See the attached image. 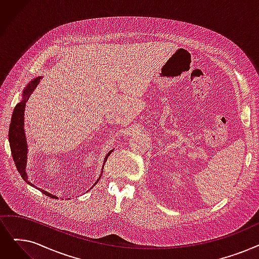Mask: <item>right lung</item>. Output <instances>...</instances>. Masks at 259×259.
<instances>
[{
    "label": "right lung",
    "instance_id": "1",
    "mask_svg": "<svg viewBox=\"0 0 259 259\" xmlns=\"http://www.w3.org/2000/svg\"><path fill=\"white\" fill-rule=\"evenodd\" d=\"M40 79H41V76L37 77L36 79L32 80L27 85V88L24 90L23 99H22V102H20L16 106V108L14 110V114H13V117H11V122L9 126V132H8L9 145H10L11 154H13L14 162L16 164V167H17L19 174L21 175L22 178L25 180L26 182H27V176H26V171H25V165H26L27 147H26L24 128H23V125H24V116L23 115H24V109H25L26 102L28 100V97L30 96V93H32L33 90H35V88L39 83ZM111 152H112V150L109 152L107 157L111 154ZM107 157H106V160H107ZM28 184L32 185L29 182H28ZM32 186H35V185H32ZM39 190L44 195H47L48 197L57 199V197L47 193L46 190L40 189V188H39Z\"/></svg>",
    "mask_w": 259,
    "mask_h": 259
}]
</instances>
